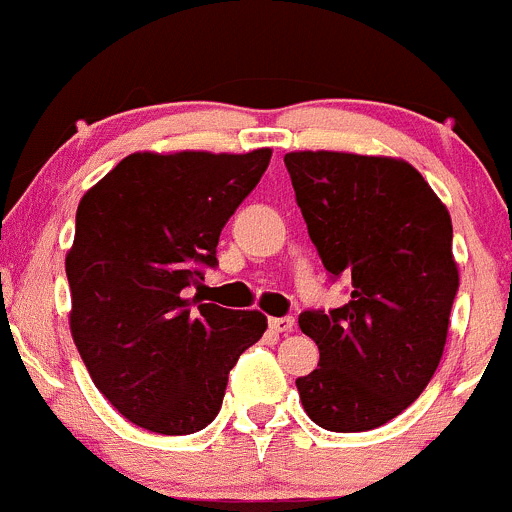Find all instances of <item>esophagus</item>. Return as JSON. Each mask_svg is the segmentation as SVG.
<instances>
[{
    "label": "esophagus",
    "mask_w": 512,
    "mask_h": 512,
    "mask_svg": "<svg viewBox=\"0 0 512 512\" xmlns=\"http://www.w3.org/2000/svg\"><path fill=\"white\" fill-rule=\"evenodd\" d=\"M269 326L274 329V332L289 334V332H294L296 321H294V316H274V319H269Z\"/></svg>",
    "instance_id": "esophagus-1"
}]
</instances>
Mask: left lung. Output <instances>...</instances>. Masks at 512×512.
<instances>
[{"mask_svg":"<svg viewBox=\"0 0 512 512\" xmlns=\"http://www.w3.org/2000/svg\"><path fill=\"white\" fill-rule=\"evenodd\" d=\"M309 236L352 299L304 311L319 367L296 379L324 430L364 432L415 402L440 364L460 274L445 203L407 160L296 150L284 155Z\"/></svg>","mask_w":512,"mask_h":512,"instance_id":"1","label":"left lung"}]
</instances>
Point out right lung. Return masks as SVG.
Wrapping results in <instances>:
<instances>
[{
	"mask_svg": "<svg viewBox=\"0 0 512 512\" xmlns=\"http://www.w3.org/2000/svg\"><path fill=\"white\" fill-rule=\"evenodd\" d=\"M251 153H133L77 206L67 251L70 332L125 420L191 435L218 415L228 372L266 332L261 311L186 299L216 266L221 228L269 168Z\"/></svg>",
	"mask_w": 512,
	"mask_h": 512,
	"instance_id": "obj_1",
	"label": "right lung"
}]
</instances>
